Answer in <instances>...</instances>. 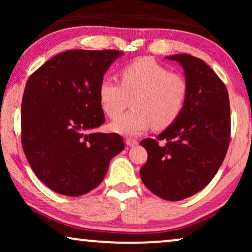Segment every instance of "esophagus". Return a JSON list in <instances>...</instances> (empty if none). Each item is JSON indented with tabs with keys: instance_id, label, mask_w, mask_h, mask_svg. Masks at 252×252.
Wrapping results in <instances>:
<instances>
[{
	"instance_id": "esophagus-1",
	"label": "esophagus",
	"mask_w": 252,
	"mask_h": 252,
	"mask_svg": "<svg viewBox=\"0 0 252 252\" xmlns=\"http://www.w3.org/2000/svg\"><path fill=\"white\" fill-rule=\"evenodd\" d=\"M126 144L128 147H135V146H137V144H139V141L133 140V139H127L126 140Z\"/></svg>"
}]
</instances>
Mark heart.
<instances>
[{
    "mask_svg": "<svg viewBox=\"0 0 252 252\" xmlns=\"http://www.w3.org/2000/svg\"><path fill=\"white\" fill-rule=\"evenodd\" d=\"M122 85L104 78L98 85V101L110 118L125 109L127 97H132V111L110 124L112 132L137 136L153 127L161 130L171 126L184 109L188 85L182 75L168 71L150 57H140L120 70Z\"/></svg>",
    "mask_w": 252,
    "mask_h": 252,
    "instance_id": "heart-1",
    "label": "heart"
}]
</instances>
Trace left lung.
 <instances>
[{
	"mask_svg": "<svg viewBox=\"0 0 252 252\" xmlns=\"http://www.w3.org/2000/svg\"><path fill=\"white\" fill-rule=\"evenodd\" d=\"M184 68L188 95L178 119L141 146L148 153L140 177L146 187L166 201H181L210 184L229 144L230 108L226 86L211 67L187 54L167 56Z\"/></svg>",
	"mask_w": 252,
	"mask_h": 252,
	"instance_id": "1",
	"label": "left lung"
}]
</instances>
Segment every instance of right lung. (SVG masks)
<instances>
[{
	"label": "right lung",
	"instance_id": "right-lung-1",
	"mask_svg": "<svg viewBox=\"0 0 252 252\" xmlns=\"http://www.w3.org/2000/svg\"><path fill=\"white\" fill-rule=\"evenodd\" d=\"M124 53L67 50L27 80L22 102V143L39 180L61 195L97 187L110 160L125 148L118 134L95 132L104 123L97 89Z\"/></svg>",
	"mask_w": 252,
	"mask_h": 252
}]
</instances>
